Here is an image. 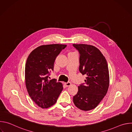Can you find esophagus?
Returning <instances> with one entry per match:
<instances>
[{
  "instance_id": "esophagus-1",
  "label": "esophagus",
  "mask_w": 132,
  "mask_h": 132,
  "mask_svg": "<svg viewBox=\"0 0 132 132\" xmlns=\"http://www.w3.org/2000/svg\"><path fill=\"white\" fill-rule=\"evenodd\" d=\"M64 85L66 87H68L69 86L71 85V83L70 82H65L64 83Z\"/></svg>"
}]
</instances>
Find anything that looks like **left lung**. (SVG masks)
<instances>
[{"label": "left lung", "mask_w": 132, "mask_h": 132, "mask_svg": "<svg viewBox=\"0 0 132 132\" xmlns=\"http://www.w3.org/2000/svg\"><path fill=\"white\" fill-rule=\"evenodd\" d=\"M78 51L79 71L87 76L85 83L78 86L73 102L78 108L89 111L96 108L107 93L109 73L104 56L95 46L87 44H72Z\"/></svg>", "instance_id": "left-lung-1"}]
</instances>
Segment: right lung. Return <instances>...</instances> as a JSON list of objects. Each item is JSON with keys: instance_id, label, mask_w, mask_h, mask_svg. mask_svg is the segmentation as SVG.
Wrapping results in <instances>:
<instances>
[{"instance_id": "right-lung-1", "label": "right lung", "mask_w": 132, "mask_h": 132, "mask_svg": "<svg viewBox=\"0 0 132 132\" xmlns=\"http://www.w3.org/2000/svg\"><path fill=\"white\" fill-rule=\"evenodd\" d=\"M66 45H44L34 49L26 64L25 80L29 95L39 106L45 109L54 105L63 90L56 79L48 80L56 57ZM50 78V77H49Z\"/></svg>"}]
</instances>
